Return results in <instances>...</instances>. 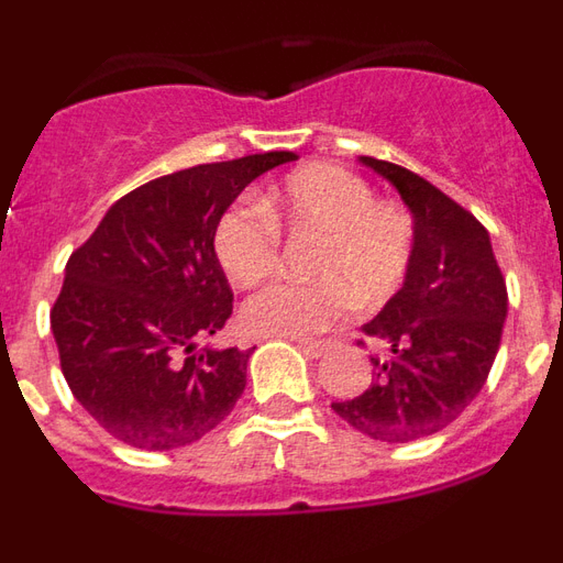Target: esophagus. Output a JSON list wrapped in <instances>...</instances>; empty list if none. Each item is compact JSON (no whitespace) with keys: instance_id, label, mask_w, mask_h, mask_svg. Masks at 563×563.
<instances>
[{"instance_id":"1","label":"esophagus","mask_w":563,"mask_h":563,"mask_svg":"<svg viewBox=\"0 0 563 563\" xmlns=\"http://www.w3.org/2000/svg\"><path fill=\"white\" fill-rule=\"evenodd\" d=\"M298 346H301V350H305V355L307 357H321V355H327V350H330V341H298Z\"/></svg>"}]
</instances>
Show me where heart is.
<instances>
[{
	"label": "heart",
	"mask_w": 563,
	"mask_h": 563,
	"mask_svg": "<svg viewBox=\"0 0 563 563\" xmlns=\"http://www.w3.org/2000/svg\"><path fill=\"white\" fill-rule=\"evenodd\" d=\"M318 236L312 285L276 282L242 310L247 332L262 338H316L341 324L357 305L389 301L409 278L417 253L411 213L375 197L369 180L335 163H312L287 174L265 194L262 208L242 200L213 228L222 271L242 287L265 282L278 267L282 231Z\"/></svg>",
	"instance_id": "heart-1"
}]
</instances>
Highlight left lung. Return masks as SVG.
<instances>
[{
    "label": "left lung",
    "instance_id": "obj_1",
    "mask_svg": "<svg viewBox=\"0 0 563 563\" xmlns=\"http://www.w3.org/2000/svg\"><path fill=\"white\" fill-rule=\"evenodd\" d=\"M363 163L415 213L417 253L406 285L363 324L386 350L372 357L375 383L332 409L372 440L411 442L451 426L482 391L501 343L507 287L474 213L409 168Z\"/></svg>",
    "mask_w": 563,
    "mask_h": 563
}]
</instances>
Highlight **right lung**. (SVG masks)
<instances>
[{"label": "right lung", "mask_w": 563, "mask_h": 563, "mask_svg": "<svg viewBox=\"0 0 563 563\" xmlns=\"http://www.w3.org/2000/svg\"><path fill=\"white\" fill-rule=\"evenodd\" d=\"M296 157L247 154L143 183L73 251L49 327L69 391L114 440L183 449L231 415L251 350H197L233 312L213 228L247 183Z\"/></svg>", "instance_id": "1"}]
</instances>
